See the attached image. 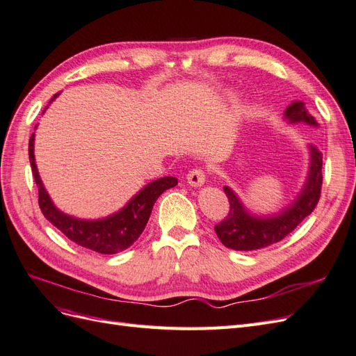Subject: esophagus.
Instances as JSON below:
<instances>
[{"label": "esophagus", "mask_w": 356, "mask_h": 356, "mask_svg": "<svg viewBox=\"0 0 356 356\" xmlns=\"http://www.w3.org/2000/svg\"><path fill=\"white\" fill-rule=\"evenodd\" d=\"M204 181H207V175H204V172L202 169L191 170L187 175V182L191 187H202L204 184Z\"/></svg>", "instance_id": "obj_1"}]
</instances>
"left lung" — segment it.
Segmentation results:
<instances>
[{"label":"left lung","instance_id":"1","mask_svg":"<svg viewBox=\"0 0 356 356\" xmlns=\"http://www.w3.org/2000/svg\"><path fill=\"white\" fill-rule=\"evenodd\" d=\"M284 118L289 124L305 123L319 127L315 117L305 106L303 101L291 102L284 111ZM309 169L303 187L293 202L273 213L252 212L233 188L224 186L222 190L229 197L230 211L227 218L215 225V233L224 246L234 251L261 250L268 245L282 241L297 225L314 212L321 195L322 186V153L314 144H307Z\"/></svg>","mask_w":356,"mask_h":356}]
</instances>
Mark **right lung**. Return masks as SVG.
<instances>
[{"label": "right lung", "instance_id": "right-lung-1", "mask_svg": "<svg viewBox=\"0 0 356 356\" xmlns=\"http://www.w3.org/2000/svg\"><path fill=\"white\" fill-rule=\"evenodd\" d=\"M58 96L59 93L53 95L49 104L55 101ZM47 108L49 105L42 114L46 113ZM37 126L34 129H37ZM34 144L35 134H32L29 138V161L32 175H34L38 187V203L42 215L65 234L70 241L99 254H117L127 250L144 232L159 196L178 184V179L175 177L154 179L129 199L123 208L106 215V217L95 220L79 218L62 212L49 196L37 169Z\"/></svg>", "mask_w": 356, "mask_h": 356}]
</instances>
